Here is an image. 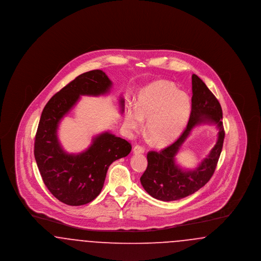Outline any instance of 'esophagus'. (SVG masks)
<instances>
[{"mask_svg": "<svg viewBox=\"0 0 261 261\" xmlns=\"http://www.w3.org/2000/svg\"><path fill=\"white\" fill-rule=\"evenodd\" d=\"M144 151H145L144 147L139 146V145L135 146V147H134V149H133V152H134V153H143Z\"/></svg>", "mask_w": 261, "mask_h": 261, "instance_id": "obj_1", "label": "esophagus"}]
</instances>
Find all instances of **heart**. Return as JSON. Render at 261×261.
Segmentation results:
<instances>
[{"instance_id": "obj_1", "label": "heart", "mask_w": 261, "mask_h": 261, "mask_svg": "<svg viewBox=\"0 0 261 261\" xmlns=\"http://www.w3.org/2000/svg\"><path fill=\"white\" fill-rule=\"evenodd\" d=\"M192 102L189 95L178 91L173 83L160 80L143 88L136 106L128 107L125 126L139 129L148 118L147 131L156 145H165L179 136L189 121Z\"/></svg>"}]
</instances>
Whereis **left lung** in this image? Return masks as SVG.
<instances>
[{
    "label": "left lung",
    "mask_w": 261,
    "mask_h": 261,
    "mask_svg": "<svg viewBox=\"0 0 261 261\" xmlns=\"http://www.w3.org/2000/svg\"><path fill=\"white\" fill-rule=\"evenodd\" d=\"M192 111L185 130L180 137L160 151L148 152V167L140 178L146 192L154 199L172 201L186 198L204 186L214 173L223 147L222 109L204 82L192 75ZM215 124L219 129L218 142L209 155L194 171H183L175 162L174 156L196 126Z\"/></svg>",
    "instance_id": "8db88e82"
}]
</instances>
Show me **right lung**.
<instances>
[{"label": "right lung", "instance_id": "1", "mask_svg": "<svg viewBox=\"0 0 261 261\" xmlns=\"http://www.w3.org/2000/svg\"><path fill=\"white\" fill-rule=\"evenodd\" d=\"M112 82L102 70L79 75L54 95L45 106L38 125L34 155L44 184L60 201L77 206L96 199L100 193L112 162L125 158L131 144L110 132L94 137L91 146L80 153H67L58 138L63 116L80 96H100L110 92ZM121 113L124 99L119 100Z\"/></svg>", "mask_w": 261, "mask_h": 261}]
</instances>
